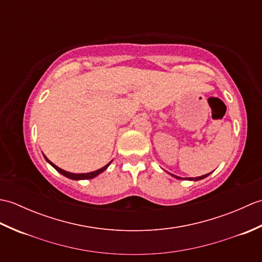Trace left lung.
Returning <instances> with one entry per match:
<instances>
[{"instance_id":"8db88e82","label":"left lung","mask_w":262,"mask_h":262,"mask_svg":"<svg viewBox=\"0 0 262 262\" xmlns=\"http://www.w3.org/2000/svg\"><path fill=\"white\" fill-rule=\"evenodd\" d=\"M172 177H174V178H177V179H179V180H181L182 178H180V177H177V176H174V174H171ZM209 176V173H207V174H205V176H202V177H196V178H188L187 180H193V181H198V180H202V179H204V178H206V177H208Z\"/></svg>"}]
</instances>
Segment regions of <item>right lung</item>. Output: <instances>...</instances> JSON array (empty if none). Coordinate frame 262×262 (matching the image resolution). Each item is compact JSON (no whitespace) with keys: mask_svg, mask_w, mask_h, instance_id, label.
Here are the masks:
<instances>
[{"mask_svg":"<svg viewBox=\"0 0 262 262\" xmlns=\"http://www.w3.org/2000/svg\"><path fill=\"white\" fill-rule=\"evenodd\" d=\"M43 157H45V155H43ZM45 159H46V161L47 162L51 164L53 168H55L56 169L60 174H63V176H65L66 178H70V179H72V180H84V179H93L94 177H97L98 174H100L101 173V172H103L105 169L108 168L109 166V164H110V162L107 164V165H104L103 168H101V169H99V170H96V171H93V172H89V173H72V172H68V171H65V170H63V169H60V168H58L57 165H55L54 163H52L51 161H49L46 157H45Z\"/></svg>","mask_w":262,"mask_h":262,"instance_id":"right-lung-1","label":"right lung"}]
</instances>
